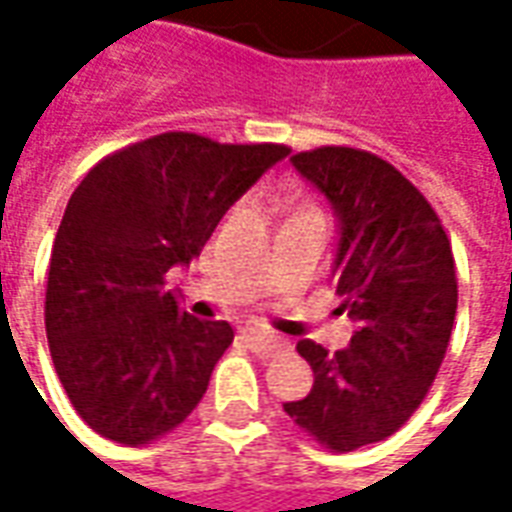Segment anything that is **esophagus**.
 Segmentation results:
<instances>
[{"mask_svg": "<svg viewBox=\"0 0 512 512\" xmlns=\"http://www.w3.org/2000/svg\"><path fill=\"white\" fill-rule=\"evenodd\" d=\"M243 342L249 344L257 356H274V353H280V350L285 347L277 336H269V333H263V330H255V328L243 330Z\"/></svg>", "mask_w": 512, "mask_h": 512, "instance_id": "1", "label": "esophagus"}]
</instances>
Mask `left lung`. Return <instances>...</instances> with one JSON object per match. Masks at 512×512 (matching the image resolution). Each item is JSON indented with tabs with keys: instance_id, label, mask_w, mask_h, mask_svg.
Here are the masks:
<instances>
[{
	"instance_id": "left-lung-1",
	"label": "left lung",
	"mask_w": 512,
	"mask_h": 512,
	"mask_svg": "<svg viewBox=\"0 0 512 512\" xmlns=\"http://www.w3.org/2000/svg\"><path fill=\"white\" fill-rule=\"evenodd\" d=\"M291 165L339 221L336 294L356 330L336 353L297 344L314 387L283 409L316 443L353 451L401 429L437 378L457 316L451 241L426 196L381 156L325 145Z\"/></svg>"
}]
</instances>
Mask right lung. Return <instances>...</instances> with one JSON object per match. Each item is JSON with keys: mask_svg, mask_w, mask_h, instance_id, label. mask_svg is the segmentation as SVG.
<instances>
[{"mask_svg": "<svg viewBox=\"0 0 512 512\" xmlns=\"http://www.w3.org/2000/svg\"><path fill=\"white\" fill-rule=\"evenodd\" d=\"M285 145H221L168 131L106 156L83 176L52 243L44 325L55 373L100 437L142 446L204 398L235 333L165 288Z\"/></svg>", "mask_w": 512, "mask_h": 512, "instance_id": "right-lung-1", "label": "right lung"}]
</instances>
